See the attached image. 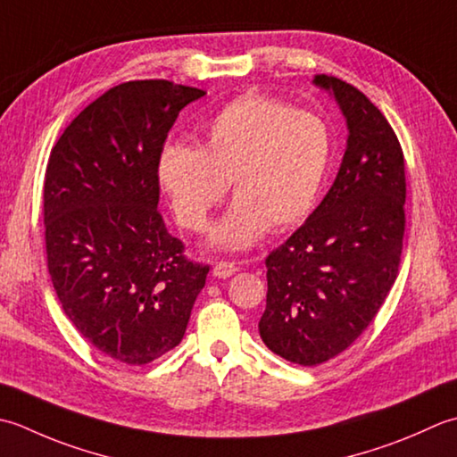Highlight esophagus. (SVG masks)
<instances>
[{
	"mask_svg": "<svg viewBox=\"0 0 457 457\" xmlns=\"http://www.w3.org/2000/svg\"><path fill=\"white\" fill-rule=\"evenodd\" d=\"M238 270V266L235 262H227V260H222V262H217L215 268H212V274L217 278H228L232 276Z\"/></svg>",
	"mask_w": 457,
	"mask_h": 457,
	"instance_id": "esophagus-1",
	"label": "esophagus"
}]
</instances>
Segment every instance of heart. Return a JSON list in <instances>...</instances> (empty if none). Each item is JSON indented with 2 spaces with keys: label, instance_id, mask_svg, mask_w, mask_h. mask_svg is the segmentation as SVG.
<instances>
[{
  "label": "heart",
  "instance_id": "b5f03b06",
  "mask_svg": "<svg viewBox=\"0 0 457 457\" xmlns=\"http://www.w3.org/2000/svg\"><path fill=\"white\" fill-rule=\"evenodd\" d=\"M333 137L328 122L270 96L228 102L204 128L203 145L167 144L157 179L183 228L203 232L232 183L237 203L212 240L245 248L268 227L310 217L328 179Z\"/></svg>",
  "mask_w": 457,
  "mask_h": 457
}]
</instances>
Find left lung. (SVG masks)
<instances>
[{"label": "left lung", "mask_w": 457, "mask_h": 457, "mask_svg": "<svg viewBox=\"0 0 457 457\" xmlns=\"http://www.w3.org/2000/svg\"><path fill=\"white\" fill-rule=\"evenodd\" d=\"M347 118L339 173L310 219L266 258L260 337L270 351L315 367L349 349L393 287L406 227L404 154L395 129L345 80L318 74Z\"/></svg>", "instance_id": "1"}]
</instances>
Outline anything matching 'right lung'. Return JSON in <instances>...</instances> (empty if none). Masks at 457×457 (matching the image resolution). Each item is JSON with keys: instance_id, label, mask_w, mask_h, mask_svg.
Instances as JSON below:
<instances>
[{"instance_id": "obj_1", "label": "right lung", "mask_w": 457, "mask_h": 457, "mask_svg": "<svg viewBox=\"0 0 457 457\" xmlns=\"http://www.w3.org/2000/svg\"><path fill=\"white\" fill-rule=\"evenodd\" d=\"M204 90L129 80L80 112L53 145L43 187L46 266L92 347L145 365L179 345L209 264L185 254L157 211V160Z\"/></svg>"}]
</instances>
